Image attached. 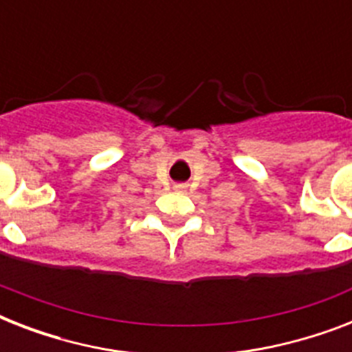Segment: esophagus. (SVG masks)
Instances as JSON below:
<instances>
[{
	"label": "esophagus",
	"instance_id": "obj_1",
	"mask_svg": "<svg viewBox=\"0 0 352 352\" xmlns=\"http://www.w3.org/2000/svg\"><path fill=\"white\" fill-rule=\"evenodd\" d=\"M179 188H181V186H179Z\"/></svg>",
	"mask_w": 352,
	"mask_h": 352
}]
</instances>
